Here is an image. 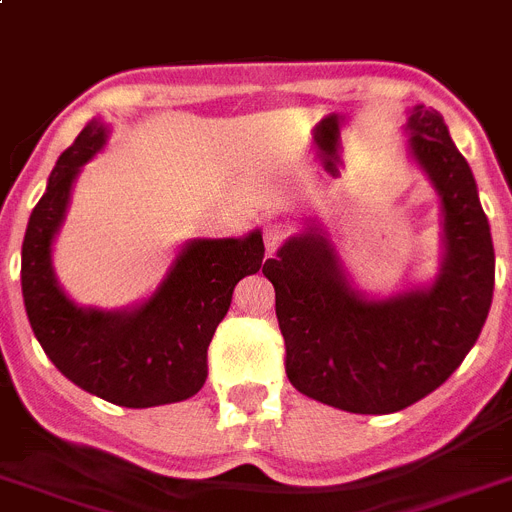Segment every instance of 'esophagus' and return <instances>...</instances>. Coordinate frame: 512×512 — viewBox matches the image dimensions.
<instances>
[{"label": "esophagus", "instance_id": "esophagus-1", "mask_svg": "<svg viewBox=\"0 0 512 512\" xmlns=\"http://www.w3.org/2000/svg\"><path fill=\"white\" fill-rule=\"evenodd\" d=\"M283 237H286V229H283V224H278V221H270V224H265V229H262L265 252H268V255H275V250L281 247Z\"/></svg>", "mask_w": 512, "mask_h": 512}]
</instances>
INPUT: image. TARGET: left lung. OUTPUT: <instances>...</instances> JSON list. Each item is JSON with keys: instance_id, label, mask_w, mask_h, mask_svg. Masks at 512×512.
Wrapping results in <instances>:
<instances>
[{"instance_id": "8db88e82", "label": "left lung", "mask_w": 512, "mask_h": 512, "mask_svg": "<svg viewBox=\"0 0 512 512\" xmlns=\"http://www.w3.org/2000/svg\"><path fill=\"white\" fill-rule=\"evenodd\" d=\"M407 133L443 211V262L428 288L386 299L355 291L319 226L262 265L275 288L288 381L355 415L399 412L438 389L474 348L495 288L490 224L443 115L415 105Z\"/></svg>"}]
</instances>
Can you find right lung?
<instances>
[{
    "mask_svg": "<svg viewBox=\"0 0 512 512\" xmlns=\"http://www.w3.org/2000/svg\"><path fill=\"white\" fill-rule=\"evenodd\" d=\"M105 139L102 123H87L30 213L20 268L25 311L53 366L79 389L133 410L182 402L206 384L213 332L234 286L260 270L265 244L257 229L242 239H193L144 304L121 311L77 306L56 281L51 247L71 185Z\"/></svg>",
    "mask_w": 512,
    "mask_h": 512,
    "instance_id": "1",
    "label": "right lung"
}]
</instances>
